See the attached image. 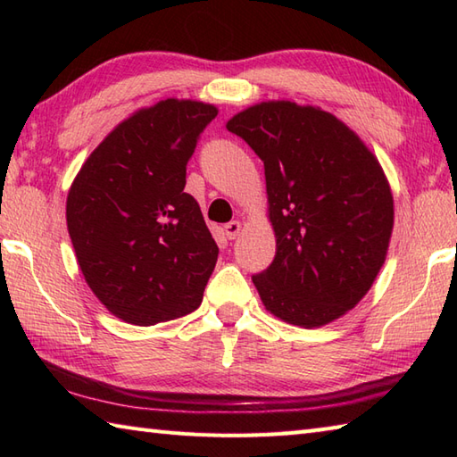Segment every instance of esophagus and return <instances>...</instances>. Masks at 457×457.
I'll return each mask as SVG.
<instances>
[{
    "label": "esophagus",
    "instance_id": "obj_1",
    "mask_svg": "<svg viewBox=\"0 0 457 457\" xmlns=\"http://www.w3.org/2000/svg\"><path fill=\"white\" fill-rule=\"evenodd\" d=\"M223 231H226L228 239H236L239 236V231H241V221L234 220V221L226 223V226H223Z\"/></svg>",
    "mask_w": 457,
    "mask_h": 457
}]
</instances>
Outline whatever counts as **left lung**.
Listing matches in <instances>:
<instances>
[{"instance_id": "8db88e82", "label": "left lung", "mask_w": 457, "mask_h": 457, "mask_svg": "<svg viewBox=\"0 0 457 457\" xmlns=\"http://www.w3.org/2000/svg\"><path fill=\"white\" fill-rule=\"evenodd\" d=\"M265 164L273 263L253 275L265 308L318 328L371 288L393 231V194L381 164L332 113L263 102L228 121Z\"/></svg>"}]
</instances>
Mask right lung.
I'll return each mask as SVG.
<instances>
[{
	"label": "right lung",
	"mask_w": 457,
	"mask_h": 457,
	"mask_svg": "<svg viewBox=\"0 0 457 457\" xmlns=\"http://www.w3.org/2000/svg\"><path fill=\"white\" fill-rule=\"evenodd\" d=\"M164 100L120 123L82 164L66 223L86 283L112 314L154 326L194 312L218 245L187 187V164L216 118Z\"/></svg>",
	"instance_id": "right-lung-1"
}]
</instances>
